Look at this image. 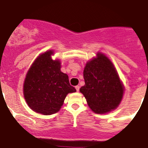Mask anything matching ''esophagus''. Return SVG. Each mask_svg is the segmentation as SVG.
Masks as SVG:
<instances>
[{"label": "esophagus", "mask_w": 148, "mask_h": 148, "mask_svg": "<svg viewBox=\"0 0 148 148\" xmlns=\"http://www.w3.org/2000/svg\"><path fill=\"white\" fill-rule=\"evenodd\" d=\"M75 88H76V90H77V92L79 91V86H78V85L76 86Z\"/></svg>", "instance_id": "1"}]
</instances>
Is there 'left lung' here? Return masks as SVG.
Segmentation results:
<instances>
[{
    "label": "left lung",
    "mask_w": 148,
    "mask_h": 148,
    "mask_svg": "<svg viewBox=\"0 0 148 148\" xmlns=\"http://www.w3.org/2000/svg\"><path fill=\"white\" fill-rule=\"evenodd\" d=\"M85 84L79 91L92 111L106 114L116 108L124 94V85L112 62L104 54L86 64L84 71Z\"/></svg>",
    "instance_id": "left-lung-1"
}]
</instances>
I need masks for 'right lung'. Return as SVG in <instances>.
<instances>
[{
	"mask_svg": "<svg viewBox=\"0 0 148 148\" xmlns=\"http://www.w3.org/2000/svg\"><path fill=\"white\" fill-rule=\"evenodd\" d=\"M53 51L40 55L27 71L24 83V96L34 112L51 115L60 110L69 93L76 89L69 84V77L61 71L59 60H53Z\"/></svg>",
	"mask_w": 148,
	"mask_h": 148,
	"instance_id": "obj_1",
	"label": "right lung"
}]
</instances>
